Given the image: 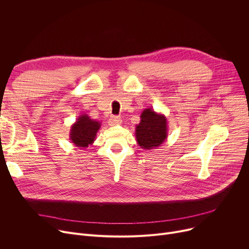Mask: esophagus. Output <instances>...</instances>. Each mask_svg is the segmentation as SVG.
<instances>
[{
    "instance_id": "esophagus-1",
    "label": "esophagus",
    "mask_w": 249,
    "mask_h": 249,
    "mask_svg": "<svg viewBox=\"0 0 249 249\" xmlns=\"http://www.w3.org/2000/svg\"><path fill=\"white\" fill-rule=\"evenodd\" d=\"M122 123V120L120 117L118 116H112L111 119L109 120V125L110 126H116V125H120Z\"/></svg>"
}]
</instances>
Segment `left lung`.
Listing matches in <instances>:
<instances>
[{
    "mask_svg": "<svg viewBox=\"0 0 249 249\" xmlns=\"http://www.w3.org/2000/svg\"><path fill=\"white\" fill-rule=\"evenodd\" d=\"M135 137L137 144L143 149L160 146L167 137L166 117L150 108L144 109L140 115V123L135 128Z\"/></svg>",
    "mask_w": 249,
    "mask_h": 249,
    "instance_id": "1",
    "label": "left lung"
}]
</instances>
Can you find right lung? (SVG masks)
<instances>
[{
  "instance_id": "1",
  "label": "right lung",
  "mask_w": 249,
  "mask_h": 249,
  "mask_svg": "<svg viewBox=\"0 0 249 249\" xmlns=\"http://www.w3.org/2000/svg\"><path fill=\"white\" fill-rule=\"evenodd\" d=\"M101 125L100 121L90 119L87 114H82L71 127L70 140L78 148H87L94 143Z\"/></svg>"
}]
</instances>
